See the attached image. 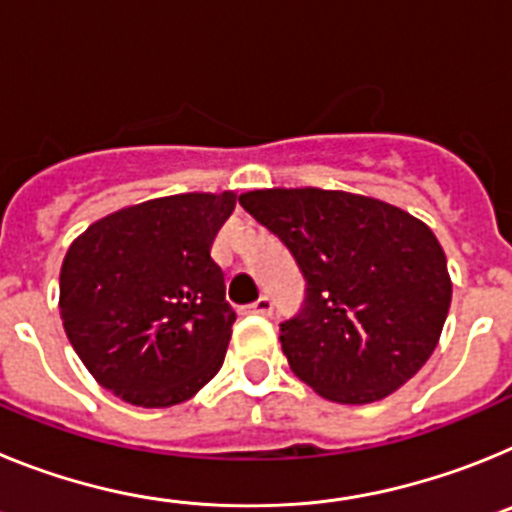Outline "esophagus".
<instances>
[{"label": "esophagus", "mask_w": 512, "mask_h": 512, "mask_svg": "<svg viewBox=\"0 0 512 512\" xmlns=\"http://www.w3.org/2000/svg\"><path fill=\"white\" fill-rule=\"evenodd\" d=\"M271 310H274V302L266 295H261L253 305H248V312H253V315H271Z\"/></svg>", "instance_id": "34e87169"}]
</instances>
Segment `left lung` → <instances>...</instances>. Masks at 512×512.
Returning <instances> with one entry per match:
<instances>
[{
    "mask_svg": "<svg viewBox=\"0 0 512 512\" xmlns=\"http://www.w3.org/2000/svg\"><path fill=\"white\" fill-rule=\"evenodd\" d=\"M243 210L289 248L305 307L282 323L292 372L341 405L384 400L420 372L451 305L433 230L390 202L338 189H253Z\"/></svg>",
    "mask_w": 512,
    "mask_h": 512,
    "instance_id": "left-lung-1",
    "label": "left lung"
}]
</instances>
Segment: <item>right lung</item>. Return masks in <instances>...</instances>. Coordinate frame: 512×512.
<instances>
[{"mask_svg":"<svg viewBox=\"0 0 512 512\" xmlns=\"http://www.w3.org/2000/svg\"><path fill=\"white\" fill-rule=\"evenodd\" d=\"M235 192L122 207L89 225L61 266L63 330L104 390L171 408L220 372L235 312L210 248Z\"/></svg>","mask_w":512,"mask_h":512,"instance_id":"add662e5","label":"right lung"}]
</instances>
